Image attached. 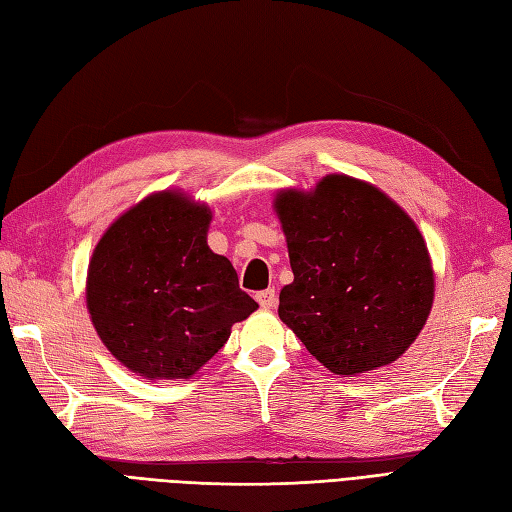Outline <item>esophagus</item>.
<instances>
[{"instance_id": "1", "label": "esophagus", "mask_w": 512, "mask_h": 512, "mask_svg": "<svg viewBox=\"0 0 512 512\" xmlns=\"http://www.w3.org/2000/svg\"><path fill=\"white\" fill-rule=\"evenodd\" d=\"M256 301L260 303V308L271 310V308H275V303H278V295H275L273 288H267V290H260V293H256Z\"/></svg>"}]
</instances>
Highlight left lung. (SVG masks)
Instances as JSON below:
<instances>
[{"label":"left lung","instance_id":"8db88e82","mask_svg":"<svg viewBox=\"0 0 512 512\" xmlns=\"http://www.w3.org/2000/svg\"><path fill=\"white\" fill-rule=\"evenodd\" d=\"M275 211L295 280L280 319L336 375L392 364L433 306V269L411 217L383 191L331 174L314 191H282Z\"/></svg>","mask_w":512,"mask_h":512}]
</instances>
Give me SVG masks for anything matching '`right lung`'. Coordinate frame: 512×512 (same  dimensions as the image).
Returning <instances> with one entry per match:
<instances>
[{
	"instance_id": "right-lung-1",
	"label": "right lung",
	"mask_w": 512,
	"mask_h": 512,
	"mask_svg": "<svg viewBox=\"0 0 512 512\" xmlns=\"http://www.w3.org/2000/svg\"><path fill=\"white\" fill-rule=\"evenodd\" d=\"M211 211L183 193L142 200L112 224L88 267L86 301L112 355L148 379H189L258 303L206 245Z\"/></svg>"
}]
</instances>
